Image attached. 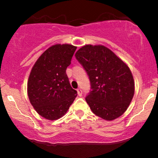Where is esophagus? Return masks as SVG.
<instances>
[{"label": "esophagus", "instance_id": "34e87169", "mask_svg": "<svg viewBox=\"0 0 158 158\" xmlns=\"http://www.w3.org/2000/svg\"><path fill=\"white\" fill-rule=\"evenodd\" d=\"M77 93H78V95H79V97H81V95H82V90H81V88H78Z\"/></svg>", "mask_w": 158, "mask_h": 158}]
</instances>
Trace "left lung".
Masks as SVG:
<instances>
[{
  "label": "left lung",
  "instance_id": "1",
  "mask_svg": "<svg viewBox=\"0 0 158 158\" xmlns=\"http://www.w3.org/2000/svg\"><path fill=\"white\" fill-rule=\"evenodd\" d=\"M75 56L89 77L91 90L85 100L93 113L108 121L123 115L135 94L128 65L103 45H85Z\"/></svg>",
  "mask_w": 158,
  "mask_h": 158
}]
</instances>
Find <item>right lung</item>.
Returning a JSON list of instances; mask_svg holds the SVG:
<instances>
[{"label":"right lung","mask_w":158,"mask_h":158,"mask_svg":"<svg viewBox=\"0 0 158 158\" xmlns=\"http://www.w3.org/2000/svg\"><path fill=\"white\" fill-rule=\"evenodd\" d=\"M76 50L71 44L52 45L32 67L27 94L32 106L45 119L56 120L64 116L77 97L66 73Z\"/></svg>","instance_id":"1"}]
</instances>
